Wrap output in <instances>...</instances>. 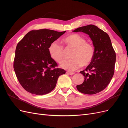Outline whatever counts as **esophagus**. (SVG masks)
<instances>
[{
  "instance_id": "34e87169",
  "label": "esophagus",
  "mask_w": 128,
  "mask_h": 128,
  "mask_svg": "<svg viewBox=\"0 0 128 128\" xmlns=\"http://www.w3.org/2000/svg\"><path fill=\"white\" fill-rule=\"evenodd\" d=\"M67 74H69V75H74V72H67Z\"/></svg>"
}]
</instances>
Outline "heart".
I'll return each instance as SVG.
<instances>
[{"label":"heart","mask_w":128,"mask_h":128,"mask_svg":"<svg viewBox=\"0 0 128 128\" xmlns=\"http://www.w3.org/2000/svg\"><path fill=\"white\" fill-rule=\"evenodd\" d=\"M61 42L66 50L72 48V59L64 62L61 67L68 70L74 71L82 66H86L92 61L94 56V48L90 42H86L84 37L77 34H72L66 36ZM48 51L52 59L58 63H61L65 59L63 46L57 42L50 44Z\"/></svg>","instance_id":"heart-1"}]
</instances>
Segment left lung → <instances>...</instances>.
<instances>
[{
    "label": "left lung",
    "instance_id": "8db88e82",
    "mask_svg": "<svg viewBox=\"0 0 128 128\" xmlns=\"http://www.w3.org/2000/svg\"><path fill=\"white\" fill-rule=\"evenodd\" d=\"M73 32L88 34L94 47V59L85 70L80 72L84 80L76 86L77 89L84 94H98L107 86L114 75L116 54L110 39L106 32L93 24L80 27Z\"/></svg>",
    "mask_w": 128,
    "mask_h": 128
}]
</instances>
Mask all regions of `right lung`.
Segmentation results:
<instances>
[{"instance_id": "right-lung-1", "label": "right lung", "mask_w": 128, "mask_h": 128, "mask_svg": "<svg viewBox=\"0 0 128 128\" xmlns=\"http://www.w3.org/2000/svg\"><path fill=\"white\" fill-rule=\"evenodd\" d=\"M66 32L33 30L18 42L13 67L19 83L32 94L43 95L55 88L59 77L66 73L50 55L51 43Z\"/></svg>"}]
</instances>
